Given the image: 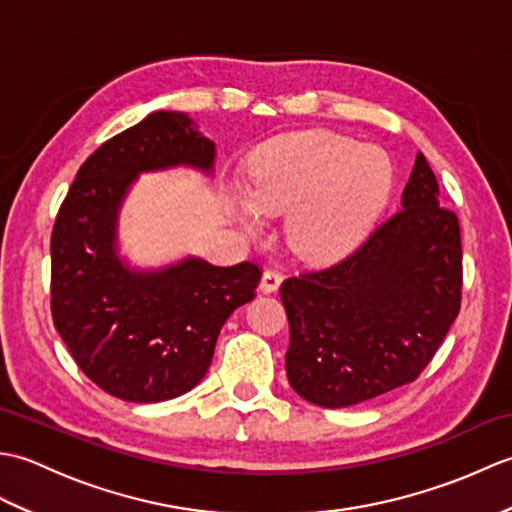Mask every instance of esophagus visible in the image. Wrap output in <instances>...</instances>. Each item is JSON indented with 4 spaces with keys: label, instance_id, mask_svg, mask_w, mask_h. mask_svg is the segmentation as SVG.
I'll use <instances>...</instances> for the list:
<instances>
[{
    "label": "esophagus",
    "instance_id": "1",
    "mask_svg": "<svg viewBox=\"0 0 512 512\" xmlns=\"http://www.w3.org/2000/svg\"><path fill=\"white\" fill-rule=\"evenodd\" d=\"M279 284H281V273H277V270H266L262 275V284H259V288H262V292H266V295H273V292H277Z\"/></svg>",
    "mask_w": 512,
    "mask_h": 512
}]
</instances>
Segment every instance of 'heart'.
Here are the masks:
<instances>
[{
  "label": "heart",
  "mask_w": 512,
  "mask_h": 512,
  "mask_svg": "<svg viewBox=\"0 0 512 512\" xmlns=\"http://www.w3.org/2000/svg\"><path fill=\"white\" fill-rule=\"evenodd\" d=\"M389 187L391 169L380 149L330 132L292 134L262 151L235 213L257 231L262 215L290 209V246L303 257H336L363 237Z\"/></svg>",
  "instance_id": "obj_1"
}]
</instances>
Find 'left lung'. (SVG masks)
<instances>
[{"instance_id":"8db88e82","label":"left lung","mask_w":512,"mask_h":512,"mask_svg":"<svg viewBox=\"0 0 512 512\" xmlns=\"http://www.w3.org/2000/svg\"><path fill=\"white\" fill-rule=\"evenodd\" d=\"M427 158L416 156L402 202L352 255L288 277L290 387L341 409L413 383L438 352L462 301L458 215L438 202Z\"/></svg>"}]
</instances>
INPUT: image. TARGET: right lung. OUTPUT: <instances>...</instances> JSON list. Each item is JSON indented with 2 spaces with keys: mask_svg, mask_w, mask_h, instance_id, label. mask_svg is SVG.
<instances>
[{
  "mask_svg": "<svg viewBox=\"0 0 512 512\" xmlns=\"http://www.w3.org/2000/svg\"><path fill=\"white\" fill-rule=\"evenodd\" d=\"M213 160L215 145L187 114L154 112L83 162L54 220V328L81 372L121 400H171L198 385L222 325L262 279L253 262L187 257L129 270L116 255L118 211L138 173L178 165L211 173Z\"/></svg>",
  "mask_w": 512,
  "mask_h": 512,
  "instance_id": "obj_1",
  "label": "right lung"
}]
</instances>
